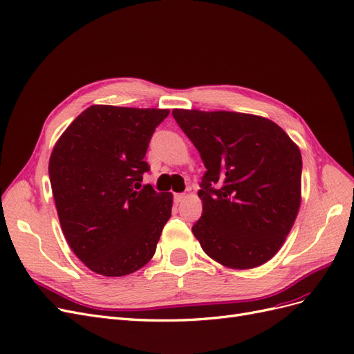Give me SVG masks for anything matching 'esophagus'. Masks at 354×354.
<instances>
[{
    "instance_id": "34e87169",
    "label": "esophagus",
    "mask_w": 354,
    "mask_h": 354,
    "mask_svg": "<svg viewBox=\"0 0 354 354\" xmlns=\"http://www.w3.org/2000/svg\"><path fill=\"white\" fill-rule=\"evenodd\" d=\"M185 198H186L185 194H174V202H176V203H180Z\"/></svg>"
}]
</instances>
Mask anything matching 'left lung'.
<instances>
[{
  "instance_id": "8db88e82",
  "label": "left lung",
  "mask_w": 354,
  "mask_h": 354,
  "mask_svg": "<svg viewBox=\"0 0 354 354\" xmlns=\"http://www.w3.org/2000/svg\"><path fill=\"white\" fill-rule=\"evenodd\" d=\"M173 116L207 168L202 217L192 227L203 252L234 270L273 259L301 205L299 147L259 115L174 109Z\"/></svg>"
}]
</instances>
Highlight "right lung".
<instances>
[{"label": "right lung", "mask_w": 354, "mask_h": 354, "mask_svg": "<svg viewBox=\"0 0 354 354\" xmlns=\"http://www.w3.org/2000/svg\"><path fill=\"white\" fill-rule=\"evenodd\" d=\"M168 109L93 104L59 137L48 162L63 234L94 273L142 269L171 217L173 194L143 189L146 151Z\"/></svg>", "instance_id": "obj_1"}]
</instances>
